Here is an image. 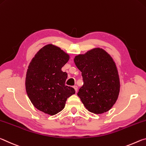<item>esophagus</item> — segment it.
I'll return each instance as SVG.
<instances>
[{"instance_id": "esophagus-1", "label": "esophagus", "mask_w": 146, "mask_h": 146, "mask_svg": "<svg viewBox=\"0 0 146 146\" xmlns=\"http://www.w3.org/2000/svg\"><path fill=\"white\" fill-rule=\"evenodd\" d=\"M73 88L75 89L76 92H77V91H78V86H77V85H74V87H73Z\"/></svg>"}]
</instances>
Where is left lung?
<instances>
[{
  "mask_svg": "<svg viewBox=\"0 0 146 146\" xmlns=\"http://www.w3.org/2000/svg\"><path fill=\"white\" fill-rule=\"evenodd\" d=\"M74 63L82 72L83 85L78 92L86 109L102 114L111 109L118 99L120 79L116 64L102 48L76 56Z\"/></svg>",
  "mask_w": 146,
  "mask_h": 146,
  "instance_id": "obj_1",
  "label": "left lung"
}]
</instances>
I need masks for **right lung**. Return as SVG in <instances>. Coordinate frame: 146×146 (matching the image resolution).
Segmentation results:
<instances>
[{
    "mask_svg": "<svg viewBox=\"0 0 146 146\" xmlns=\"http://www.w3.org/2000/svg\"><path fill=\"white\" fill-rule=\"evenodd\" d=\"M69 58L60 48L48 44L30 62L26 90L31 102L39 111L54 115L64 109L68 98L75 94L74 88L65 85L67 73L61 70Z\"/></svg>",
    "mask_w": 146,
    "mask_h": 146,
    "instance_id": "add662e5",
    "label": "right lung"
}]
</instances>
